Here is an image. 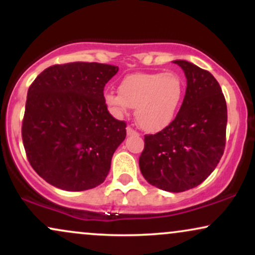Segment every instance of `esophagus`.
Masks as SVG:
<instances>
[{
	"instance_id": "obj_1",
	"label": "esophagus",
	"mask_w": 255,
	"mask_h": 255,
	"mask_svg": "<svg viewBox=\"0 0 255 255\" xmlns=\"http://www.w3.org/2000/svg\"><path fill=\"white\" fill-rule=\"evenodd\" d=\"M127 134L128 135H139L136 130H134L131 127H127Z\"/></svg>"
}]
</instances>
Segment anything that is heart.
<instances>
[{"label": "heart", "mask_w": 255, "mask_h": 255, "mask_svg": "<svg viewBox=\"0 0 255 255\" xmlns=\"http://www.w3.org/2000/svg\"><path fill=\"white\" fill-rule=\"evenodd\" d=\"M120 92L108 91L104 102L115 116L135 108L137 125L146 131H159L174 121L184 95V83L176 73H133L122 79Z\"/></svg>", "instance_id": "obj_1"}]
</instances>
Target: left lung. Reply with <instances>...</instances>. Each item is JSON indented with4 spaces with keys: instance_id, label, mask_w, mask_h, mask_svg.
I'll return each mask as SVG.
<instances>
[{
    "instance_id": "obj_1",
    "label": "left lung",
    "mask_w": 255,
    "mask_h": 255,
    "mask_svg": "<svg viewBox=\"0 0 255 255\" xmlns=\"http://www.w3.org/2000/svg\"><path fill=\"white\" fill-rule=\"evenodd\" d=\"M174 63L187 78L183 103L168 127L145 135L139 166L152 186L180 193L199 186L217 166L225 147L228 111L211 73L183 60Z\"/></svg>"
}]
</instances>
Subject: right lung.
Instances as JSON below:
<instances>
[{
	"label": "right lung",
	"mask_w": 255,
	"mask_h": 255,
	"mask_svg": "<svg viewBox=\"0 0 255 255\" xmlns=\"http://www.w3.org/2000/svg\"><path fill=\"white\" fill-rule=\"evenodd\" d=\"M118 72L97 62L55 64L31 84L22 142L31 166L48 183L80 192L104 182L127 127L104 102L105 84Z\"/></svg>",
	"instance_id": "right-lung-1"
}]
</instances>
